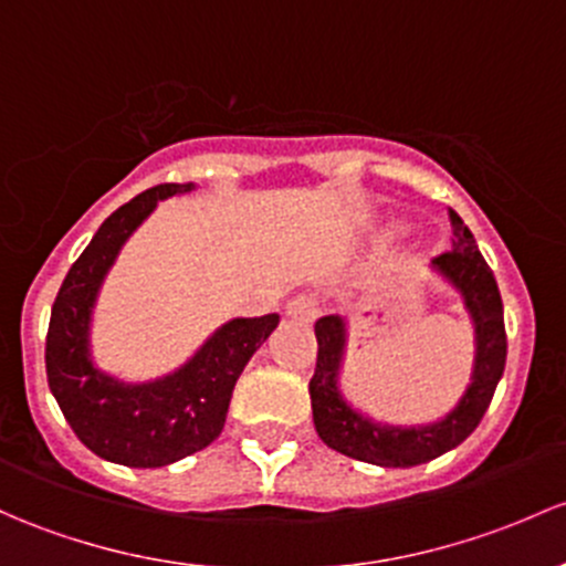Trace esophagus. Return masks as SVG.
<instances>
[{
	"mask_svg": "<svg viewBox=\"0 0 566 566\" xmlns=\"http://www.w3.org/2000/svg\"><path fill=\"white\" fill-rule=\"evenodd\" d=\"M317 314H319V303H317V298H314V295H308V293H301V295H295L293 301L287 303V317L290 319H295V323H314V319H317Z\"/></svg>",
	"mask_w": 566,
	"mask_h": 566,
	"instance_id": "1",
	"label": "esophagus"
}]
</instances>
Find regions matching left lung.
<instances>
[{"mask_svg": "<svg viewBox=\"0 0 566 566\" xmlns=\"http://www.w3.org/2000/svg\"><path fill=\"white\" fill-rule=\"evenodd\" d=\"M450 228H453V238H450L453 249L437 254L431 265L455 284L472 314L474 333H478L472 385L463 392L453 412L444 415L439 423L415 428L371 423L355 409H349L336 385L344 353V323L333 314L319 317L314 323L317 368L308 382V396H312L314 428H317L319 439L336 453L374 463V467H418V463H428L458 448L483 420L493 390L502 379L504 360H507L502 295H499L493 271L474 243V235L469 233L455 211H450Z\"/></svg>", "mask_w": 566, "mask_h": 566, "instance_id": "1", "label": "left lung"}]
</instances>
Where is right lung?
Wrapping results in <instances>:
<instances>
[{
  "label": "right lung",
  "instance_id": "add662e5",
  "mask_svg": "<svg viewBox=\"0 0 566 566\" xmlns=\"http://www.w3.org/2000/svg\"><path fill=\"white\" fill-rule=\"evenodd\" d=\"M192 184H159L111 213L59 287L45 336L48 388L64 420L92 453L113 463L157 469L208 448L222 433L243 366L279 325V314L230 319L170 377L124 385L88 358V317L118 249L157 200Z\"/></svg>",
  "mask_w": 566,
  "mask_h": 566
}]
</instances>
